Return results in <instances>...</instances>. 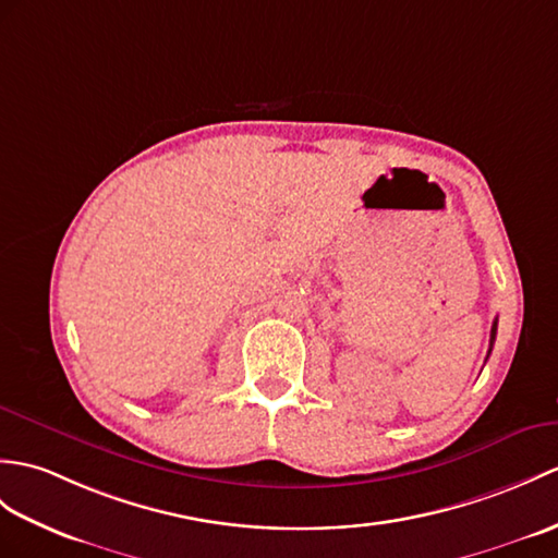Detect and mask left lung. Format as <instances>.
Masks as SVG:
<instances>
[{
	"label": "left lung",
	"mask_w": 558,
	"mask_h": 558,
	"mask_svg": "<svg viewBox=\"0 0 558 558\" xmlns=\"http://www.w3.org/2000/svg\"><path fill=\"white\" fill-rule=\"evenodd\" d=\"M495 338H497V318H495V323H492V332H489V352H492V344H495ZM489 352H487V356H489Z\"/></svg>",
	"instance_id": "1"
}]
</instances>
